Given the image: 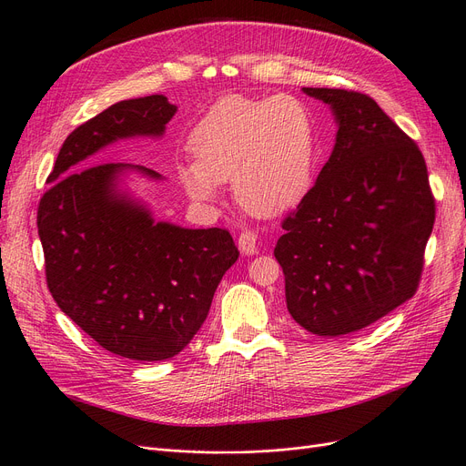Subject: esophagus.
<instances>
[{
    "mask_svg": "<svg viewBox=\"0 0 466 466\" xmlns=\"http://www.w3.org/2000/svg\"><path fill=\"white\" fill-rule=\"evenodd\" d=\"M238 248H239V251H242L244 255H255L257 251H259V248H257V234L249 232V230L239 234Z\"/></svg>",
    "mask_w": 466,
    "mask_h": 466,
    "instance_id": "obj_1",
    "label": "esophagus"
}]
</instances>
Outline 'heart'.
Listing matches in <instances>:
<instances>
[{
    "label": "heart",
    "instance_id": "heart-1",
    "mask_svg": "<svg viewBox=\"0 0 466 466\" xmlns=\"http://www.w3.org/2000/svg\"><path fill=\"white\" fill-rule=\"evenodd\" d=\"M196 161L178 165L187 194L213 201L232 178L236 203L255 217H277L307 194L317 161L313 116L298 97L227 96L189 134Z\"/></svg>",
    "mask_w": 466,
    "mask_h": 466
}]
</instances>
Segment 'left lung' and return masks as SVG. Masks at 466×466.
Returning a JSON list of instances; mask_svg holds the SVG:
<instances>
[{
    "instance_id": "left-lung-1",
    "label": "left lung",
    "mask_w": 466,
    "mask_h": 466,
    "mask_svg": "<svg viewBox=\"0 0 466 466\" xmlns=\"http://www.w3.org/2000/svg\"><path fill=\"white\" fill-rule=\"evenodd\" d=\"M330 107L336 144L284 222L289 315L317 336L357 332L415 296L436 209L419 146L359 92L303 88Z\"/></svg>"
}]
</instances>
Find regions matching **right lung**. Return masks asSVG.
I'll list each match as a JSON object with an SVG mask.
<instances>
[{
    "mask_svg": "<svg viewBox=\"0 0 466 466\" xmlns=\"http://www.w3.org/2000/svg\"><path fill=\"white\" fill-rule=\"evenodd\" d=\"M177 106L161 94L118 101L68 134L38 207L46 279L61 311L101 348L132 360L178 355L201 329L215 289L238 261L228 230L155 220L125 187L142 165H88L128 137H161Z\"/></svg>",
    "mask_w": 466,
    "mask_h": 466,
    "instance_id": "1",
    "label": "right lung"
}]
</instances>
